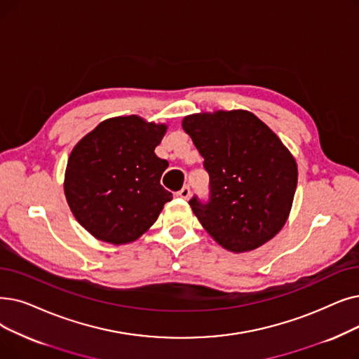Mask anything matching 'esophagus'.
Masks as SVG:
<instances>
[{"label":"esophagus","instance_id":"obj_1","mask_svg":"<svg viewBox=\"0 0 359 359\" xmlns=\"http://www.w3.org/2000/svg\"><path fill=\"white\" fill-rule=\"evenodd\" d=\"M177 196L183 198V199H189V196H191V188H189V186H183V188L177 192Z\"/></svg>","mask_w":359,"mask_h":359}]
</instances>
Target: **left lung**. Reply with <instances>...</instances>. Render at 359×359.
I'll return each instance as SVG.
<instances>
[{
	"label": "left lung",
	"instance_id": "8db88e82",
	"mask_svg": "<svg viewBox=\"0 0 359 359\" xmlns=\"http://www.w3.org/2000/svg\"><path fill=\"white\" fill-rule=\"evenodd\" d=\"M204 157L208 201L189 205L214 241L246 252L285 226L298 184V165L278 136L245 110L201 113L182 121Z\"/></svg>",
	"mask_w": 359,
	"mask_h": 359
}]
</instances>
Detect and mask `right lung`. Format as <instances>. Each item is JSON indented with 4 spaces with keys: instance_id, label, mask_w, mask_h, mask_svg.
<instances>
[{
    "instance_id": "right-lung-1",
    "label": "right lung",
    "mask_w": 359,
    "mask_h": 359,
    "mask_svg": "<svg viewBox=\"0 0 359 359\" xmlns=\"http://www.w3.org/2000/svg\"><path fill=\"white\" fill-rule=\"evenodd\" d=\"M165 124L137 116L108 118L73 148L66 168L67 204L92 236L113 245L141 238L173 195L160 180L168 167L155 155Z\"/></svg>"
}]
</instances>
